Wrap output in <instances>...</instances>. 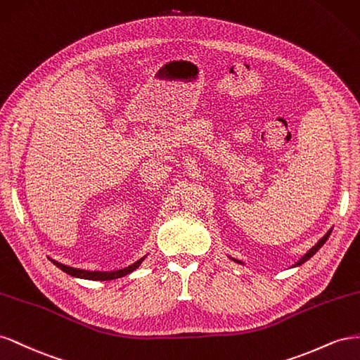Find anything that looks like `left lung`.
Returning a JSON list of instances; mask_svg holds the SVG:
<instances>
[{
	"label": "left lung",
	"mask_w": 360,
	"mask_h": 360,
	"mask_svg": "<svg viewBox=\"0 0 360 360\" xmlns=\"http://www.w3.org/2000/svg\"><path fill=\"white\" fill-rule=\"evenodd\" d=\"M330 232H332V231H328V232H327V233L324 235V237H323V238H321L320 241H318V243H316V244L314 245V248H312V249H311L309 252H307V253H306V255L303 256V258H302V259H300L299 262H297L295 265H302L303 262H306L307 259H309V258H312V256H314V255H315V253H316L318 250H320V249H321V245H323V244H324V243L327 241V238H328V235H330ZM233 261H237V259H233ZM237 262H240V261H237ZM295 265H294V266H295Z\"/></svg>",
	"instance_id": "8db88e82"
}]
</instances>
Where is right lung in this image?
I'll list each match as a JSON object with an SVG mask.
<instances>
[{"label": "right lung", "mask_w": 360, "mask_h": 360, "mask_svg": "<svg viewBox=\"0 0 360 360\" xmlns=\"http://www.w3.org/2000/svg\"><path fill=\"white\" fill-rule=\"evenodd\" d=\"M146 258V256H145ZM141 258L139 259L137 262H134L132 265L127 266V269H122V270H117V271H89V270H79V269H72V266L69 265H65V264H60L54 259H51V262H53L56 266H58L60 270H63L65 273L74 276V277H79V279H89V281H112V279H119V277H123L129 274L131 271H134L137 266L143 262Z\"/></svg>", "instance_id": "obj_1"}]
</instances>
